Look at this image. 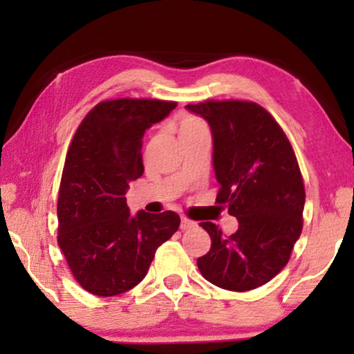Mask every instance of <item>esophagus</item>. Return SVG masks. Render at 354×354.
<instances>
[{
	"label": "esophagus",
	"instance_id": "34e87169",
	"mask_svg": "<svg viewBox=\"0 0 354 354\" xmlns=\"http://www.w3.org/2000/svg\"><path fill=\"white\" fill-rule=\"evenodd\" d=\"M196 226H198V225H196L195 221H192V220L185 218V217H183V218H181V230H183V231H190V230H195Z\"/></svg>",
	"mask_w": 354,
	"mask_h": 354
}]
</instances>
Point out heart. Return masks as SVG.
I'll return each mask as SVG.
<instances>
[{
  "mask_svg": "<svg viewBox=\"0 0 354 354\" xmlns=\"http://www.w3.org/2000/svg\"><path fill=\"white\" fill-rule=\"evenodd\" d=\"M178 131H179V137H181V140L189 139V137H195V136L209 133L206 123L203 122V120L192 117V115H185L179 120Z\"/></svg>",
  "mask_w": 354,
  "mask_h": 354,
  "instance_id": "heart-1",
  "label": "heart"
}]
</instances>
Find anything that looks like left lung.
I'll use <instances>...</instances> for the list:
<instances>
[{
	"instance_id": "1",
	"label": "left lung",
	"mask_w": 354,
	"mask_h": 354,
	"mask_svg": "<svg viewBox=\"0 0 354 354\" xmlns=\"http://www.w3.org/2000/svg\"><path fill=\"white\" fill-rule=\"evenodd\" d=\"M185 109L206 120L214 139L218 205L239 230L225 236L203 221L211 250L196 266L209 283L245 292L283 270L303 230L304 184L289 139L270 113L251 101H205Z\"/></svg>"
}]
</instances>
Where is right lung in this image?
<instances>
[{
	"mask_svg": "<svg viewBox=\"0 0 354 354\" xmlns=\"http://www.w3.org/2000/svg\"><path fill=\"white\" fill-rule=\"evenodd\" d=\"M175 101L111 100L93 107L71 140L57 200L59 248L82 289L113 297L133 289L156 250L181 223L176 212L129 214L127 190L143 175L142 139Z\"/></svg>",
	"mask_w": 354,
	"mask_h": 354,
	"instance_id": "obj_1",
	"label": "right lung"
}]
</instances>
